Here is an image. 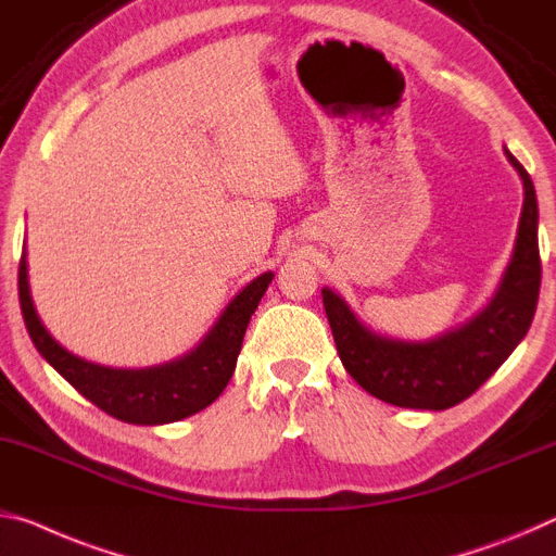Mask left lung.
Here are the masks:
<instances>
[{
    "mask_svg": "<svg viewBox=\"0 0 556 556\" xmlns=\"http://www.w3.org/2000/svg\"><path fill=\"white\" fill-rule=\"evenodd\" d=\"M505 155L522 180V215L505 275L488 306L472 319L433 339L405 341L371 329L339 292L321 289L343 368L378 401L399 408H453L478 391L530 331L542 281L540 210L532 178L507 148Z\"/></svg>",
    "mask_w": 556,
    "mask_h": 556,
    "instance_id": "1",
    "label": "left lung"
}]
</instances>
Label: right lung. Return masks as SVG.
<instances>
[{"instance_id": "obj_1", "label": "right lung", "mask_w": 556, "mask_h": 556, "mask_svg": "<svg viewBox=\"0 0 556 556\" xmlns=\"http://www.w3.org/2000/svg\"><path fill=\"white\" fill-rule=\"evenodd\" d=\"M271 279H275L271 271L252 279L225 306L213 329L202 337L195 349L167 364L148 368L101 366L61 346L41 324L34 306L29 271H26V247L20 262V304L34 346L84 399L123 422L163 426V422L195 416L225 391L235 374L247 324Z\"/></svg>"}]
</instances>
